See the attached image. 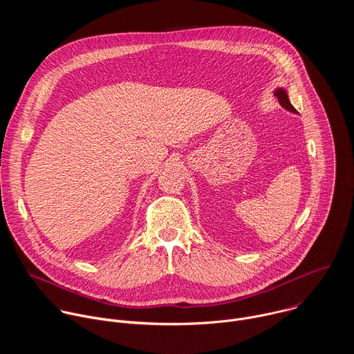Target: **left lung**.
Instances as JSON below:
<instances>
[{"instance_id":"8db88e82","label":"left lung","mask_w":354,"mask_h":354,"mask_svg":"<svg viewBox=\"0 0 354 354\" xmlns=\"http://www.w3.org/2000/svg\"><path fill=\"white\" fill-rule=\"evenodd\" d=\"M274 96H277V99H279V104H280L284 109H287L288 112L297 113L295 108H294V106L291 105V102H290V99H288L287 92H286L283 88H277V89L274 91Z\"/></svg>"}]
</instances>
